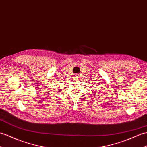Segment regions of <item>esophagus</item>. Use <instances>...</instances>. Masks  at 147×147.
<instances>
[{"mask_svg": "<svg viewBox=\"0 0 147 147\" xmlns=\"http://www.w3.org/2000/svg\"><path fill=\"white\" fill-rule=\"evenodd\" d=\"M78 78H79V75H78V74H76L74 76V78H76V79H78Z\"/></svg>", "mask_w": 147, "mask_h": 147, "instance_id": "obj_1", "label": "esophagus"}]
</instances>
